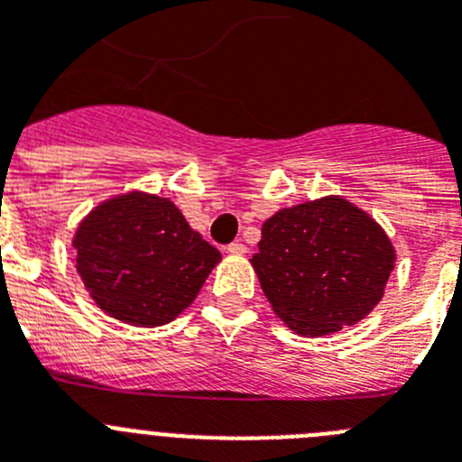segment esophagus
<instances>
[{"label":"esophagus","instance_id":"esophagus-1","mask_svg":"<svg viewBox=\"0 0 462 462\" xmlns=\"http://www.w3.org/2000/svg\"><path fill=\"white\" fill-rule=\"evenodd\" d=\"M226 252L228 254H236V256H240V254H245V252H247V247H245L243 243H231L226 247Z\"/></svg>","mask_w":462,"mask_h":462}]
</instances>
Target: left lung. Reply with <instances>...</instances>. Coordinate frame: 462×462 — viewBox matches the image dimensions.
Listing matches in <instances>:
<instances>
[{
  "mask_svg": "<svg viewBox=\"0 0 462 462\" xmlns=\"http://www.w3.org/2000/svg\"><path fill=\"white\" fill-rule=\"evenodd\" d=\"M250 263L273 312L298 336L321 337L373 312L395 247L373 215L330 194L268 217Z\"/></svg>",
  "mask_w": 462,
  "mask_h": 462,
  "instance_id": "obj_1",
  "label": "left lung"
}]
</instances>
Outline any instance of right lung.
<instances>
[{"label": "right lung", "instance_id": "right-lung-1", "mask_svg": "<svg viewBox=\"0 0 462 462\" xmlns=\"http://www.w3.org/2000/svg\"><path fill=\"white\" fill-rule=\"evenodd\" d=\"M71 245L76 271L97 308L141 328L178 319L222 261L171 199L143 189L94 206Z\"/></svg>", "mask_w": 462, "mask_h": 462}]
</instances>
